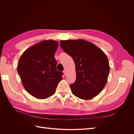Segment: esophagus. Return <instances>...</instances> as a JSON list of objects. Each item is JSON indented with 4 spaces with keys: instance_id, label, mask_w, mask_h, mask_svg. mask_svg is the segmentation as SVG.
<instances>
[{
    "instance_id": "34e87169",
    "label": "esophagus",
    "mask_w": 134,
    "mask_h": 134,
    "mask_svg": "<svg viewBox=\"0 0 134 134\" xmlns=\"http://www.w3.org/2000/svg\"><path fill=\"white\" fill-rule=\"evenodd\" d=\"M63 73H64V75H66V74H67V71H66V70H64L63 71Z\"/></svg>"
}]
</instances>
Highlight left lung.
Here are the masks:
<instances>
[{"label": "left lung", "mask_w": 134, "mask_h": 134, "mask_svg": "<svg viewBox=\"0 0 134 134\" xmlns=\"http://www.w3.org/2000/svg\"><path fill=\"white\" fill-rule=\"evenodd\" d=\"M60 45L72 57L75 64L76 80L70 85L73 94L82 99L97 96L104 89L109 75L107 55L96 45L83 40H62Z\"/></svg>", "instance_id": "obj_1"}]
</instances>
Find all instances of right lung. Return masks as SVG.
<instances>
[{
  "mask_svg": "<svg viewBox=\"0 0 134 134\" xmlns=\"http://www.w3.org/2000/svg\"><path fill=\"white\" fill-rule=\"evenodd\" d=\"M58 42L42 41L27 48L20 58L17 71L23 86L30 94L45 99L55 94L63 73L56 70L54 55Z\"/></svg>",
  "mask_w": 134,
  "mask_h": 134,
  "instance_id": "right-lung-1",
  "label": "right lung"
}]
</instances>
